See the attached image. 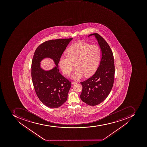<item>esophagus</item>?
I'll use <instances>...</instances> for the list:
<instances>
[{"instance_id": "1", "label": "esophagus", "mask_w": 147, "mask_h": 147, "mask_svg": "<svg viewBox=\"0 0 147 147\" xmlns=\"http://www.w3.org/2000/svg\"><path fill=\"white\" fill-rule=\"evenodd\" d=\"M78 83V82H72L71 84H76V83Z\"/></svg>"}]
</instances>
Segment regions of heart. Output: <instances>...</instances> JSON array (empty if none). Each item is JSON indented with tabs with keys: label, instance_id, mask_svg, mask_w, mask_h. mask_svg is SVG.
Here are the masks:
<instances>
[{
	"label": "heart",
	"instance_id": "1",
	"mask_svg": "<svg viewBox=\"0 0 147 147\" xmlns=\"http://www.w3.org/2000/svg\"><path fill=\"white\" fill-rule=\"evenodd\" d=\"M67 56H61L59 65L63 73L69 76L75 64L76 69L71 77L79 80L85 76L88 77L95 72L100 62L101 51L96 45L80 41L69 46L66 51Z\"/></svg>",
	"mask_w": 147,
	"mask_h": 147
}]
</instances>
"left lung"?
<instances>
[{
	"instance_id": "obj_1",
	"label": "left lung",
	"mask_w": 147,
	"mask_h": 147,
	"mask_svg": "<svg viewBox=\"0 0 147 147\" xmlns=\"http://www.w3.org/2000/svg\"><path fill=\"white\" fill-rule=\"evenodd\" d=\"M98 41L102 57L100 65L92 77L81 82L82 90L80 98L82 101L90 106H95L104 101L113 87L115 68L114 56L106 41L99 34L92 33Z\"/></svg>"
}]
</instances>
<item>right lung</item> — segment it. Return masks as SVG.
Masks as SVG:
<instances>
[{
	"label": "right lung",
	"instance_id": "right-lung-1",
	"mask_svg": "<svg viewBox=\"0 0 147 147\" xmlns=\"http://www.w3.org/2000/svg\"><path fill=\"white\" fill-rule=\"evenodd\" d=\"M71 38L58 39L46 41L39 46L34 53L32 63V80L35 91L39 100L50 108H57L66 102L71 82L59 72L58 64ZM51 58L56 65L49 71L40 66L44 58Z\"/></svg>",
	"mask_w": 147,
	"mask_h": 147
}]
</instances>
